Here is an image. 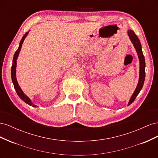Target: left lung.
<instances>
[{
	"instance_id": "left-lung-1",
	"label": "left lung",
	"mask_w": 158,
	"mask_h": 158,
	"mask_svg": "<svg viewBox=\"0 0 158 158\" xmlns=\"http://www.w3.org/2000/svg\"><path fill=\"white\" fill-rule=\"evenodd\" d=\"M128 36L130 37L131 41L133 44L134 46H135L136 51L137 52V54L138 56V58H139L140 60V76H139V81H138V84L137 85V87L135 91V92L132 94V97L131 98L130 101H129L128 106L131 105L135 99H136L138 94L140 93L141 89L142 88L143 84L145 80V59L144 55H143V52L142 51V46L140 44V42L139 39H138L135 33L132 30H128Z\"/></svg>"
}]
</instances>
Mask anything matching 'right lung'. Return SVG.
Masks as SVG:
<instances>
[{
    "mask_svg": "<svg viewBox=\"0 0 158 158\" xmlns=\"http://www.w3.org/2000/svg\"><path fill=\"white\" fill-rule=\"evenodd\" d=\"M28 33H29V31H27L25 33V35L23 36L22 39L20 43V45H19V47L18 49H17V51L15 52V53H14V57H13V63H12V69H11V76H12V82H13V84H14V88H15L16 91V93L18 95V96L20 98V99H22L23 102H26V103H27L28 105H30V106H32V107H36L37 106H35V105L33 104L31 100L30 99V98H28L27 96H26V95L23 94V92H22V90L21 89V88H20V86H19V85L18 84V82H17V80H16V60H17V58L18 56L19 55V53H20V49L22 48V44L23 41H24L26 37L27 36V35L28 34Z\"/></svg>",
    "mask_w": 158,
    "mask_h": 158,
    "instance_id": "obj_1",
    "label": "right lung"
}]
</instances>
